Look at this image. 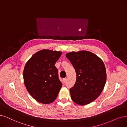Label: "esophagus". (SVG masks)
<instances>
[{
    "label": "esophagus",
    "mask_w": 127,
    "mask_h": 127,
    "mask_svg": "<svg viewBox=\"0 0 127 127\" xmlns=\"http://www.w3.org/2000/svg\"><path fill=\"white\" fill-rule=\"evenodd\" d=\"M67 78H64V79H63V82L64 83H65V82H66L67 81Z\"/></svg>",
    "instance_id": "esophagus-1"
}]
</instances>
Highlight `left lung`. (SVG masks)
Listing matches in <instances>:
<instances>
[{"mask_svg": "<svg viewBox=\"0 0 127 127\" xmlns=\"http://www.w3.org/2000/svg\"><path fill=\"white\" fill-rule=\"evenodd\" d=\"M73 66L77 79L70 89L71 98L80 105L91 103L102 93L106 81V72L103 61L94 54L82 50L66 54Z\"/></svg>", "mask_w": 127, "mask_h": 127, "instance_id": "1", "label": "left lung"}]
</instances>
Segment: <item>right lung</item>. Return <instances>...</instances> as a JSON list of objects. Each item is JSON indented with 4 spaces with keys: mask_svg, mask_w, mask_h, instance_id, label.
Wrapping results in <instances>:
<instances>
[{
    "mask_svg": "<svg viewBox=\"0 0 127 127\" xmlns=\"http://www.w3.org/2000/svg\"><path fill=\"white\" fill-rule=\"evenodd\" d=\"M61 52L43 49L34 54L25 64L23 79L29 93L37 102L53 103L62 87L55 64Z\"/></svg>",
    "mask_w": 127,
    "mask_h": 127,
    "instance_id": "obj_1",
    "label": "right lung"
}]
</instances>
